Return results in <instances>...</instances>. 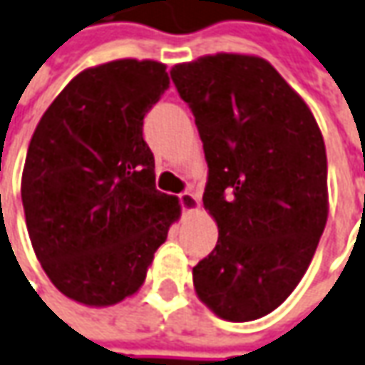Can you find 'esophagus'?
<instances>
[{
	"mask_svg": "<svg viewBox=\"0 0 365 365\" xmlns=\"http://www.w3.org/2000/svg\"><path fill=\"white\" fill-rule=\"evenodd\" d=\"M180 207H182V212H195L197 207H200V200H197V195L192 192H183L180 193Z\"/></svg>",
	"mask_w": 365,
	"mask_h": 365,
	"instance_id": "1",
	"label": "esophagus"
}]
</instances>
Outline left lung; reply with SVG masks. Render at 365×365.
I'll return each mask as SVG.
<instances>
[{
  "instance_id": "left-lung-1",
  "label": "left lung",
  "mask_w": 365,
  "mask_h": 365,
  "mask_svg": "<svg viewBox=\"0 0 365 365\" xmlns=\"http://www.w3.org/2000/svg\"><path fill=\"white\" fill-rule=\"evenodd\" d=\"M203 143L214 252L193 267L230 322L274 312L306 274L328 220L326 145L312 111L266 59L217 53L170 71Z\"/></svg>"
}]
</instances>
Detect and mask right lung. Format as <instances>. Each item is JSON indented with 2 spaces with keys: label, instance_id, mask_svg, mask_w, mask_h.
I'll return each instance as SVG.
<instances>
[{
  "label": "right lung",
  "instance_id": "1",
  "mask_svg": "<svg viewBox=\"0 0 365 365\" xmlns=\"http://www.w3.org/2000/svg\"><path fill=\"white\" fill-rule=\"evenodd\" d=\"M170 78L158 61L120 59L81 71L29 141L21 202L37 259L61 294L111 306L143 284L180 217L155 190L143 118Z\"/></svg>",
  "mask_w": 365,
  "mask_h": 365
}]
</instances>
